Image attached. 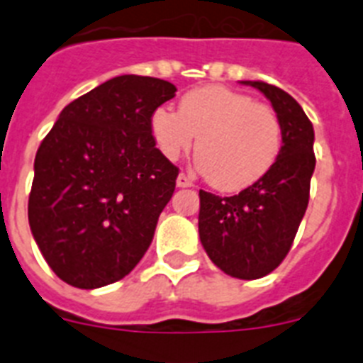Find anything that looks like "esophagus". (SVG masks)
<instances>
[{
    "instance_id": "1",
    "label": "esophagus",
    "mask_w": 363,
    "mask_h": 363,
    "mask_svg": "<svg viewBox=\"0 0 363 363\" xmlns=\"http://www.w3.org/2000/svg\"><path fill=\"white\" fill-rule=\"evenodd\" d=\"M176 185H178V187H192V182L187 174L179 172L178 178H176Z\"/></svg>"
}]
</instances>
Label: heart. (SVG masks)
I'll return each mask as SVG.
<instances>
[{
	"label": "heart",
	"instance_id": "1",
	"mask_svg": "<svg viewBox=\"0 0 363 363\" xmlns=\"http://www.w3.org/2000/svg\"><path fill=\"white\" fill-rule=\"evenodd\" d=\"M150 130L167 160H178L191 150L198 137V171L227 192L242 191L264 178L281 150L277 111L223 85L189 91L179 101V112L156 108Z\"/></svg>",
	"mask_w": 363,
	"mask_h": 363
}]
</instances>
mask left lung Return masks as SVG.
<instances>
[{"label": "left lung", "mask_w": 363, "mask_h": 363, "mask_svg": "<svg viewBox=\"0 0 363 363\" xmlns=\"http://www.w3.org/2000/svg\"><path fill=\"white\" fill-rule=\"evenodd\" d=\"M264 92L281 121V150L271 171L234 196L200 191L198 229L205 252L225 274L256 280L284 262L309 203L316 158L314 130L296 99L265 82H242Z\"/></svg>", "instance_id": "obj_1"}]
</instances>
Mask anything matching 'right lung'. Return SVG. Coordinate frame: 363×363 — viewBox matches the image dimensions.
<instances>
[{"mask_svg": "<svg viewBox=\"0 0 363 363\" xmlns=\"http://www.w3.org/2000/svg\"><path fill=\"white\" fill-rule=\"evenodd\" d=\"M174 96L165 79L116 76L67 105L43 138L28 223L49 267L72 287L114 284L149 249L178 178L150 118Z\"/></svg>", "mask_w": 363, "mask_h": 363, "instance_id": "add662e5", "label": "right lung"}]
</instances>
